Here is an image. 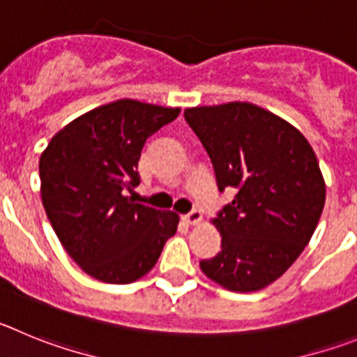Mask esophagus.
Returning a JSON list of instances; mask_svg holds the SVG:
<instances>
[{
    "label": "esophagus",
    "instance_id": "1",
    "mask_svg": "<svg viewBox=\"0 0 357 357\" xmlns=\"http://www.w3.org/2000/svg\"><path fill=\"white\" fill-rule=\"evenodd\" d=\"M183 218H185L186 224H190V226H197V224H201V220H202V213L199 210H192L190 213H186Z\"/></svg>",
    "mask_w": 357,
    "mask_h": 357
}]
</instances>
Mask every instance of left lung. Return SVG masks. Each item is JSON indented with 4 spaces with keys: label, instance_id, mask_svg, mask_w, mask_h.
Here are the masks:
<instances>
[{
    "label": "left lung",
    "instance_id": "obj_1",
    "mask_svg": "<svg viewBox=\"0 0 357 357\" xmlns=\"http://www.w3.org/2000/svg\"><path fill=\"white\" fill-rule=\"evenodd\" d=\"M215 169L236 195L213 218L222 250L201 271L229 291H258L281 278L313 236L326 181L304 135L272 112L233 101L185 110Z\"/></svg>",
    "mask_w": 357,
    "mask_h": 357
}]
</instances>
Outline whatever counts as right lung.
<instances>
[{
	"label": "right lung",
	"instance_id": "right-lung-1",
	"mask_svg": "<svg viewBox=\"0 0 357 357\" xmlns=\"http://www.w3.org/2000/svg\"><path fill=\"white\" fill-rule=\"evenodd\" d=\"M135 99H119L70 121L38 160L40 195L67 255L85 274L128 284L156 265L179 215L135 202L126 192L147 137L179 115Z\"/></svg>",
	"mask_w": 357,
	"mask_h": 357
}]
</instances>
